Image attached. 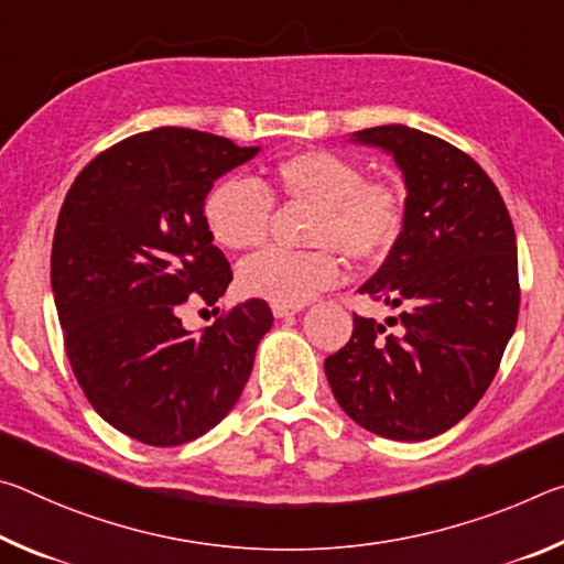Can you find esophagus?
<instances>
[{
	"instance_id": "esophagus-1",
	"label": "esophagus",
	"mask_w": 564,
	"mask_h": 564,
	"mask_svg": "<svg viewBox=\"0 0 564 564\" xmlns=\"http://www.w3.org/2000/svg\"><path fill=\"white\" fill-rule=\"evenodd\" d=\"M299 311H301V305H273L275 318H289V316H295Z\"/></svg>"
}]
</instances>
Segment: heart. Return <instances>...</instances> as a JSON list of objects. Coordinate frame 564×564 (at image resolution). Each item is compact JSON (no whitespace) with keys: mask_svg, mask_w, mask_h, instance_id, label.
I'll use <instances>...</instances> for the list:
<instances>
[{"mask_svg":"<svg viewBox=\"0 0 564 564\" xmlns=\"http://www.w3.org/2000/svg\"><path fill=\"white\" fill-rule=\"evenodd\" d=\"M273 194L291 204L316 206L308 228L313 251L265 248L238 269L248 295L273 305H303L343 279V256L373 263L393 251L403 234L400 191L380 178H366L356 161L328 149H305L273 166V188L246 178H224L208 191L204 218L214 241L231 251L256 248L269 236Z\"/></svg>","mask_w":564,"mask_h":564,"instance_id":"obj_1","label":"heart"}]
</instances>
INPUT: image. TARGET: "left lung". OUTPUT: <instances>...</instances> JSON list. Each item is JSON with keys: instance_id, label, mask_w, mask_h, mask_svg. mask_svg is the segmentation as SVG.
<instances>
[{"instance_id": "left-lung-1", "label": "left lung", "mask_w": 564, "mask_h": 564, "mask_svg": "<svg viewBox=\"0 0 564 564\" xmlns=\"http://www.w3.org/2000/svg\"><path fill=\"white\" fill-rule=\"evenodd\" d=\"M350 141L393 154L405 178V224L360 293L400 308L386 333L352 316L326 358L338 405L390 441H427L470 413L518 326V243L498 186L475 159L433 133L388 123Z\"/></svg>"}]
</instances>
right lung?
I'll return each instance as SVG.
<instances>
[{"mask_svg":"<svg viewBox=\"0 0 564 564\" xmlns=\"http://www.w3.org/2000/svg\"><path fill=\"white\" fill-rule=\"evenodd\" d=\"M256 154L216 133L161 127L101 151L66 191L52 243L64 350L91 408L133 441H196L251 376L273 323L269 303H238L198 336L178 311L191 295L214 305L234 279L204 202L218 176Z\"/></svg>","mask_w":564,"mask_h":564,"instance_id":"add662e5","label":"right lung"}]
</instances>
